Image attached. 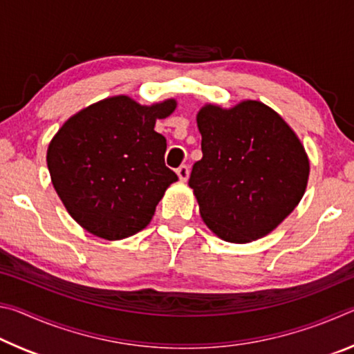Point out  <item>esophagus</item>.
Returning <instances> with one entry per match:
<instances>
[{
  "label": "esophagus",
  "mask_w": 354,
  "mask_h": 354,
  "mask_svg": "<svg viewBox=\"0 0 354 354\" xmlns=\"http://www.w3.org/2000/svg\"><path fill=\"white\" fill-rule=\"evenodd\" d=\"M189 167L187 165H181L179 167V169L176 170V175H178V178H179V181H187V178H189Z\"/></svg>",
  "instance_id": "esophagus-1"
}]
</instances>
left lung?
I'll use <instances>...</instances> for the list:
<instances>
[{
	"mask_svg": "<svg viewBox=\"0 0 354 354\" xmlns=\"http://www.w3.org/2000/svg\"><path fill=\"white\" fill-rule=\"evenodd\" d=\"M203 158L189 185L215 236L248 243L272 232L303 198L309 159L284 118L256 100L196 113Z\"/></svg>",
	"mask_w": 354,
	"mask_h": 354,
	"instance_id": "8db88e82",
	"label": "left lung"
}]
</instances>
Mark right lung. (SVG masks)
<instances>
[{"label": "right lung", "instance_id": "add662e5", "mask_svg": "<svg viewBox=\"0 0 354 354\" xmlns=\"http://www.w3.org/2000/svg\"><path fill=\"white\" fill-rule=\"evenodd\" d=\"M176 109L169 98L142 106L127 95L84 107L53 137L46 164L53 187L77 225L106 241L147 227L165 190L178 181L165 167L167 140L156 120Z\"/></svg>", "mask_w": 354, "mask_h": 354}]
</instances>
